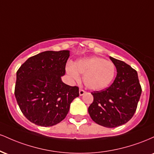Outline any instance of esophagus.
<instances>
[{"instance_id":"1","label":"esophagus","mask_w":154,"mask_h":154,"mask_svg":"<svg viewBox=\"0 0 154 154\" xmlns=\"http://www.w3.org/2000/svg\"><path fill=\"white\" fill-rule=\"evenodd\" d=\"M79 95H80V96H82V95H85L86 93V92L84 91V90H82V89H79Z\"/></svg>"}]
</instances>
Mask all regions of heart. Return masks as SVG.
Listing matches in <instances>:
<instances>
[{
    "instance_id": "1",
    "label": "heart",
    "mask_w": 154,
    "mask_h": 154,
    "mask_svg": "<svg viewBox=\"0 0 154 154\" xmlns=\"http://www.w3.org/2000/svg\"><path fill=\"white\" fill-rule=\"evenodd\" d=\"M67 74L75 80L82 75L85 85L93 91H100L107 88L114 80L116 74L114 63L98 56L78 60L73 64L68 63Z\"/></svg>"
}]
</instances>
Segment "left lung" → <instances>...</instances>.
<instances>
[{
    "instance_id": "8db88e82",
    "label": "left lung",
    "mask_w": 154,
    "mask_h": 154,
    "mask_svg": "<svg viewBox=\"0 0 154 154\" xmlns=\"http://www.w3.org/2000/svg\"><path fill=\"white\" fill-rule=\"evenodd\" d=\"M116 77L110 87L92 92L93 101L88 113L95 123L114 128L127 123L135 114L142 89L136 70L122 61L111 57Z\"/></svg>"
}]
</instances>
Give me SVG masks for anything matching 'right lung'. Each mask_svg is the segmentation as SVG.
<instances>
[{"instance_id":"add662e5","label":"right lung","mask_w":154,"mask_h":154,"mask_svg":"<svg viewBox=\"0 0 154 154\" xmlns=\"http://www.w3.org/2000/svg\"><path fill=\"white\" fill-rule=\"evenodd\" d=\"M69 51H47L29 58L17 72L14 94L25 117L41 127L54 126L66 117L79 88L61 77Z\"/></svg>"}]
</instances>
